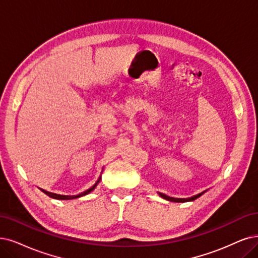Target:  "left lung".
Masks as SVG:
<instances>
[{
    "label": "left lung",
    "instance_id": "8db88e82",
    "mask_svg": "<svg viewBox=\"0 0 258 258\" xmlns=\"http://www.w3.org/2000/svg\"><path fill=\"white\" fill-rule=\"evenodd\" d=\"M160 197H163L166 200H169V201H172V202H182V201H185V200H179V199H171V198H168V197H166L164 195H160ZM191 199H195V197L191 198ZM186 201H187V200H186Z\"/></svg>",
    "mask_w": 258,
    "mask_h": 258
}]
</instances>
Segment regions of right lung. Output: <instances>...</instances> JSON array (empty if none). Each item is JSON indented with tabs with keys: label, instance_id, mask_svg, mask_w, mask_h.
<instances>
[{
	"label": "right lung",
	"instance_id": "obj_1",
	"mask_svg": "<svg viewBox=\"0 0 258 258\" xmlns=\"http://www.w3.org/2000/svg\"><path fill=\"white\" fill-rule=\"evenodd\" d=\"M99 183V180L97 183H95L90 189H88V190H86L85 192H83V194H81V195H79V196H75V197H64V196H56V195H52V194H49V192H45L47 196L49 197H51V198H56V199H61V200H69V199H74V198H80V197H82V196H85V195H87V194H89L90 191H92V190L95 188V186H97V184Z\"/></svg>",
	"mask_w": 258,
	"mask_h": 258
}]
</instances>
